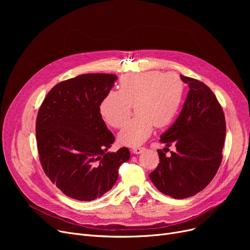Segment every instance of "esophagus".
Here are the masks:
<instances>
[{"label": "esophagus", "mask_w": 250, "mask_h": 250, "mask_svg": "<svg viewBox=\"0 0 250 250\" xmlns=\"http://www.w3.org/2000/svg\"><path fill=\"white\" fill-rule=\"evenodd\" d=\"M144 150H145V148H143V147H136V148H133V149H132V152H133L134 154H141Z\"/></svg>", "instance_id": "1"}]
</instances>
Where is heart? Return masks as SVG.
Returning <instances> with one entry per match:
<instances>
[{
	"mask_svg": "<svg viewBox=\"0 0 250 250\" xmlns=\"http://www.w3.org/2000/svg\"><path fill=\"white\" fill-rule=\"evenodd\" d=\"M183 95V83L174 73L150 71L126 74L120 79L118 91L107 92L99 104V112L108 125L121 127L135 106L137 117L128 121L118 133L122 145H141L154 125L164 127L176 116Z\"/></svg>",
	"mask_w": 250,
	"mask_h": 250,
	"instance_id": "b5f03b06",
	"label": "heart"
}]
</instances>
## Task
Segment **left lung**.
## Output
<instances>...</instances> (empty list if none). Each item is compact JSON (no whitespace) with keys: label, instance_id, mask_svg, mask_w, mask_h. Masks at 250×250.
I'll return each mask as SVG.
<instances>
[{"label":"left lung","instance_id":"1","mask_svg":"<svg viewBox=\"0 0 250 250\" xmlns=\"http://www.w3.org/2000/svg\"><path fill=\"white\" fill-rule=\"evenodd\" d=\"M180 78L188 84V97L177 120L160 139L176 151L167 157L158 150L160 163L149 175L157 189L178 200L196 194L212 181L226 136L225 115L213 91L196 79Z\"/></svg>","mask_w":250,"mask_h":250}]
</instances>
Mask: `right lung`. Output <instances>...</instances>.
<instances>
[{
  "mask_svg": "<svg viewBox=\"0 0 250 250\" xmlns=\"http://www.w3.org/2000/svg\"><path fill=\"white\" fill-rule=\"evenodd\" d=\"M117 77L84 74L57 84L44 98L36 118V140L43 171L67 196L90 202L114 186L118 168L129 159L127 148L107 150L114 136L99 104Z\"/></svg>",
  "mask_w": 250,
  "mask_h": 250,
  "instance_id": "1",
  "label": "right lung"
}]
</instances>
